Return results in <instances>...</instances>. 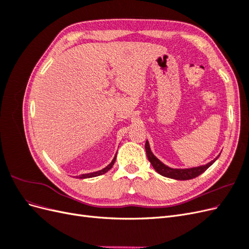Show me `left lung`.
Here are the masks:
<instances>
[{"instance_id": "left-lung-1", "label": "left lung", "mask_w": 249, "mask_h": 249, "mask_svg": "<svg viewBox=\"0 0 249 249\" xmlns=\"http://www.w3.org/2000/svg\"><path fill=\"white\" fill-rule=\"evenodd\" d=\"M145 150H146V156H147L148 161L150 162V164L153 165V167L155 168V170L158 173H159V175L169 178L179 179V180L191 179V178H194L200 176L201 173L205 172L211 166V165H212L218 159V157H219L218 156L213 161L209 162L206 165H201V166H198V167L178 169V168H171V167L166 166V165L163 164L159 159H158V158L152 153V150H150L149 143L147 140L145 142Z\"/></svg>"}]
</instances>
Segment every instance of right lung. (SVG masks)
<instances>
[{
    "mask_svg": "<svg viewBox=\"0 0 249 249\" xmlns=\"http://www.w3.org/2000/svg\"><path fill=\"white\" fill-rule=\"evenodd\" d=\"M115 160H116V155L115 157L113 158L112 162L108 165L107 167H105L104 169L102 170H99V171H95V172H90V173H85V175H81L80 176V178H94V177H97V176H101V175H104V173H106L108 170H110L112 168L113 165H114L115 163Z\"/></svg>",
    "mask_w": 249,
    "mask_h": 249,
    "instance_id": "add662e5",
    "label": "right lung"
}]
</instances>
